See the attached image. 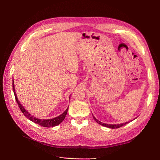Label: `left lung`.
<instances>
[{
  "instance_id": "left-lung-1",
  "label": "left lung",
  "mask_w": 160,
  "mask_h": 160,
  "mask_svg": "<svg viewBox=\"0 0 160 160\" xmlns=\"http://www.w3.org/2000/svg\"><path fill=\"white\" fill-rule=\"evenodd\" d=\"M93 118H94L95 121L97 122H98L99 124L103 126V127H108V128H112V129H114V128H120V127H122V126H124V125H125V124H127V123H128V122H125V123L117 124H108L102 123V122H100V121H99L98 120H97L93 115Z\"/></svg>"
}]
</instances>
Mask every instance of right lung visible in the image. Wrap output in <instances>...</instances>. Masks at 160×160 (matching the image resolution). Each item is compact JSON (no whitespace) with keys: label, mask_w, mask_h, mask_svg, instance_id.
<instances>
[{"label":"right lung","mask_w":160,"mask_h":160,"mask_svg":"<svg viewBox=\"0 0 160 160\" xmlns=\"http://www.w3.org/2000/svg\"><path fill=\"white\" fill-rule=\"evenodd\" d=\"M12 85H13V93L15 95V100L17 102H18V104L19 105V107L20 108V110H21V112L23 113V114L25 115V117H27L28 119H30L31 121L37 123L40 126H42L43 127H56V126L60 124L65 119V117L67 113V111H68V108L69 107L66 109V110L60 115H59L56 117H54L53 119H38L36 117L32 116L30 113H28L27 112V110H26V109L24 108L23 106L21 105V104L20 103V102L19 101V100L18 98V97L16 95L15 93V86H14V81H13V82H12ZM70 99V97H69Z\"/></svg>","instance_id":"1"}]
</instances>
